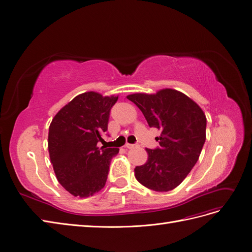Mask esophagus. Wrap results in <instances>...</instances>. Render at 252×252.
<instances>
[{
  "label": "esophagus",
  "mask_w": 252,
  "mask_h": 252,
  "mask_svg": "<svg viewBox=\"0 0 252 252\" xmlns=\"http://www.w3.org/2000/svg\"><path fill=\"white\" fill-rule=\"evenodd\" d=\"M126 147L127 149H133V148L137 147V145H134V144H126Z\"/></svg>",
  "instance_id": "obj_1"
}]
</instances>
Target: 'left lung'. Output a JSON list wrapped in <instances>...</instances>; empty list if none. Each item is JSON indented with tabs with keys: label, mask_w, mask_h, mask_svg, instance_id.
<instances>
[{
	"label": "left lung",
	"mask_w": 252,
	"mask_h": 252,
	"mask_svg": "<svg viewBox=\"0 0 252 252\" xmlns=\"http://www.w3.org/2000/svg\"><path fill=\"white\" fill-rule=\"evenodd\" d=\"M126 98L138 106L150 127L161 130L156 140L159 147L146 149L148 160L135 168L136 179L153 191L175 189L199 158L206 138L205 114L193 100L171 89Z\"/></svg>",
	"instance_id": "8db88e82"
}]
</instances>
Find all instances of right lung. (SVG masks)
<instances>
[{
  "instance_id": "add662e5",
  "label": "right lung",
  "mask_w": 252,
  "mask_h": 252,
  "mask_svg": "<svg viewBox=\"0 0 252 252\" xmlns=\"http://www.w3.org/2000/svg\"><path fill=\"white\" fill-rule=\"evenodd\" d=\"M118 97L95 92L76 96L55 115L49 127L48 148L55 175L71 195L89 197L104 188L118 148L97 147L108 128Z\"/></svg>"
}]
</instances>
